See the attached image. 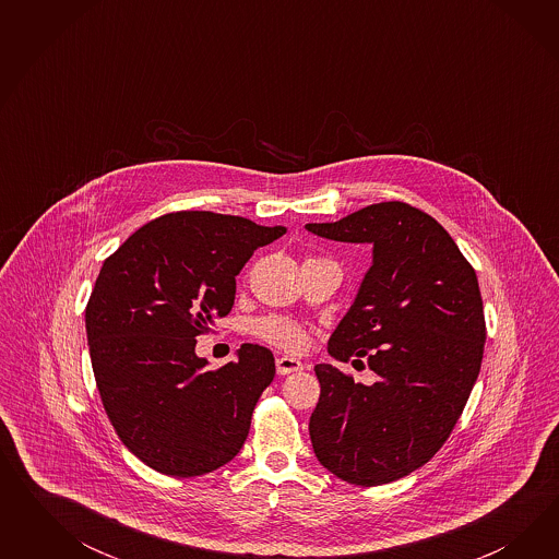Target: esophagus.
<instances>
[{
    "label": "esophagus",
    "instance_id": "esophagus-1",
    "mask_svg": "<svg viewBox=\"0 0 559 559\" xmlns=\"http://www.w3.org/2000/svg\"><path fill=\"white\" fill-rule=\"evenodd\" d=\"M305 365L293 356H276V372L278 374H290V372L304 371Z\"/></svg>",
    "mask_w": 559,
    "mask_h": 559
}]
</instances>
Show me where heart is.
Returning a JSON list of instances; mask_svg holds the SVG:
<instances>
[{
    "instance_id": "1",
    "label": "heart",
    "mask_w": 559,
    "mask_h": 559,
    "mask_svg": "<svg viewBox=\"0 0 559 559\" xmlns=\"http://www.w3.org/2000/svg\"><path fill=\"white\" fill-rule=\"evenodd\" d=\"M254 332L260 338L293 353L304 350L307 344V334L304 330L283 318H262L254 323Z\"/></svg>"
}]
</instances>
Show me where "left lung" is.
<instances>
[{"instance_id": "1", "label": "left lung", "mask_w": 559, "mask_h": 559, "mask_svg": "<svg viewBox=\"0 0 559 559\" xmlns=\"http://www.w3.org/2000/svg\"><path fill=\"white\" fill-rule=\"evenodd\" d=\"M305 229L372 246L371 269L328 353L360 365L367 356L377 381L362 385L316 365V457L348 484H390L432 459L474 390L486 342L477 276L439 221L400 201Z\"/></svg>"}]
</instances>
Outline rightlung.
<instances>
[{
  "instance_id": "1",
  "label": "right lung",
  "mask_w": 559,
  "mask_h": 559,
  "mask_svg": "<svg viewBox=\"0 0 559 559\" xmlns=\"http://www.w3.org/2000/svg\"><path fill=\"white\" fill-rule=\"evenodd\" d=\"M283 225L211 211L169 213L104 260L85 307L102 404L124 447L155 472L209 474L236 457L274 379L269 348L246 344L217 371L197 336L225 318L236 276Z\"/></svg>"
}]
</instances>
